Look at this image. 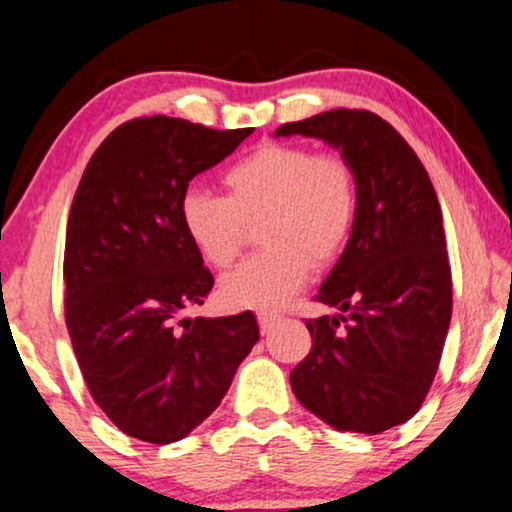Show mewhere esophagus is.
Segmentation results:
<instances>
[{"label": "esophagus", "instance_id": "1", "mask_svg": "<svg viewBox=\"0 0 512 512\" xmlns=\"http://www.w3.org/2000/svg\"><path fill=\"white\" fill-rule=\"evenodd\" d=\"M280 325V315H273V313H258V327H261L263 334H270L275 330V327Z\"/></svg>", "mask_w": 512, "mask_h": 512}]
</instances>
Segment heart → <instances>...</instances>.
Segmentation results:
<instances>
[{
    "mask_svg": "<svg viewBox=\"0 0 512 512\" xmlns=\"http://www.w3.org/2000/svg\"><path fill=\"white\" fill-rule=\"evenodd\" d=\"M225 197L187 189L180 223L208 266L227 268L258 225L263 251L223 277L225 304L277 311L304 287L308 270L330 268L349 244L358 187L342 154L292 142H266L223 175Z\"/></svg>",
    "mask_w": 512,
    "mask_h": 512,
    "instance_id": "1",
    "label": "heart"
}]
</instances>
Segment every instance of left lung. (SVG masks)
<instances>
[{
  "instance_id": "left-lung-1",
  "label": "left lung",
  "mask_w": 512,
  "mask_h": 512,
  "mask_svg": "<svg viewBox=\"0 0 512 512\" xmlns=\"http://www.w3.org/2000/svg\"><path fill=\"white\" fill-rule=\"evenodd\" d=\"M342 151L358 187L349 244L306 320L313 346L289 375L296 399L339 432L380 434L418 413L437 375L453 292L444 220L430 175L387 121L334 109L285 123Z\"/></svg>"
}]
</instances>
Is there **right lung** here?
<instances>
[{
    "label": "right lung",
    "instance_id": "add662e5",
    "mask_svg": "<svg viewBox=\"0 0 512 512\" xmlns=\"http://www.w3.org/2000/svg\"><path fill=\"white\" fill-rule=\"evenodd\" d=\"M251 132L135 118L99 144L82 173L63 251L66 327L92 399L128 437L185 439L258 342L251 311L180 320L213 289L182 230L180 199Z\"/></svg>",
    "mask_w": 512,
    "mask_h": 512
}]
</instances>
